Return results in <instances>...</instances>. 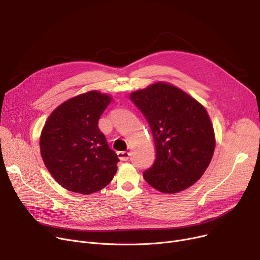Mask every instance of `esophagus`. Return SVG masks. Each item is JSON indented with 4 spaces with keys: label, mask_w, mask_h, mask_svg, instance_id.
I'll use <instances>...</instances> for the list:
<instances>
[{
    "label": "esophagus",
    "mask_w": 260,
    "mask_h": 260,
    "mask_svg": "<svg viewBox=\"0 0 260 260\" xmlns=\"http://www.w3.org/2000/svg\"><path fill=\"white\" fill-rule=\"evenodd\" d=\"M118 157L121 161H127L129 158L128 152H118Z\"/></svg>",
    "instance_id": "1"
}]
</instances>
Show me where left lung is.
I'll use <instances>...</instances> for the list:
<instances>
[{
	"label": "left lung",
	"instance_id": "obj_1",
	"mask_svg": "<svg viewBox=\"0 0 260 260\" xmlns=\"http://www.w3.org/2000/svg\"><path fill=\"white\" fill-rule=\"evenodd\" d=\"M146 118L156 146L145 181L166 194L193 185L208 169L215 149L210 117L199 102L180 88L157 82L131 93Z\"/></svg>",
	"mask_w": 260,
	"mask_h": 260
}]
</instances>
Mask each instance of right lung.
Here are the masks:
<instances>
[{
    "mask_svg": "<svg viewBox=\"0 0 260 260\" xmlns=\"http://www.w3.org/2000/svg\"><path fill=\"white\" fill-rule=\"evenodd\" d=\"M111 101L95 90L79 94L54 109L42 129L41 156L54 180L71 192H98L117 172L119 158L98 126Z\"/></svg>",
    "mask_w": 260,
    "mask_h": 260,
    "instance_id": "add662e5",
    "label": "right lung"
}]
</instances>
